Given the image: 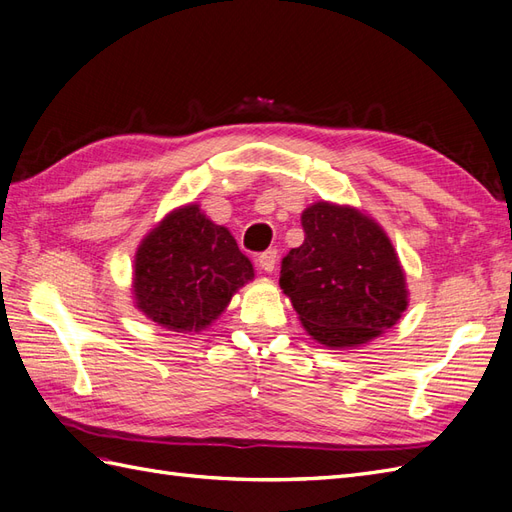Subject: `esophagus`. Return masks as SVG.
Masks as SVG:
<instances>
[{
	"instance_id": "34e87169",
	"label": "esophagus",
	"mask_w": 512,
	"mask_h": 512,
	"mask_svg": "<svg viewBox=\"0 0 512 512\" xmlns=\"http://www.w3.org/2000/svg\"><path fill=\"white\" fill-rule=\"evenodd\" d=\"M277 261H279V253L274 251V248H270V251H266V253H261V255H259L257 264H259V268L264 270V272H272L274 268H277Z\"/></svg>"
}]
</instances>
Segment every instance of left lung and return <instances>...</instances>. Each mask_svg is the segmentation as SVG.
<instances>
[{"label":"left lung","instance_id":"1","mask_svg":"<svg viewBox=\"0 0 512 512\" xmlns=\"http://www.w3.org/2000/svg\"><path fill=\"white\" fill-rule=\"evenodd\" d=\"M305 242L281 264L279 285L318 344L359 348L409 307L406 274L389 235L352 205L318 201L300 216Z\"/></svg>","mask_w":512,"mask_h":512}]
</instances>
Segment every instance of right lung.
<instances>
[{
    "label": "right lung",
    "mask_w": 512,
    "mask_h": 512,
    "mask_svg": "<svg viewBox=\"0 0 512 512\" xmlns=\"http://www.w3.org/2000/svg\"><path fill=\"white\" fill-rule=\"evenodd\" d=\"M255 268L231 235L201 205L175 207L144 235L134 257L131 294L147 320L175 333H201Z\"/></svg>",
    "instance_id": "obj_1"
}]
</instances>
